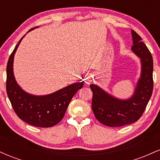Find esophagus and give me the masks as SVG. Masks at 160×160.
<instances>
[{"mask_svg":"<svg viewBox=\"0 0 160 160\" xmlns=\"http://www.w3.org/2000/svg\"><path fill=\"white\" fill-rule=\"evenodd\" d=\"M88 78H90V77H88ZM88 80H89V79H88ZM87 82L88 84H89V80H88V82Z\"/></svg>","mask_w":160,"mask_h":160,"instance_id":"obj_1","label":"esophagus"}]
</instances>
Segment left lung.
Returning a JSON list of instances; mask_svg holds the SVG:
<instances>
[{
	"label": "left lung",
	"mask_w": 160,
	"mask_h": 160,
	"mask_svg": "<svg viewBox=\"0 0 160 160\" xmlns=\"http://www.w3.org/2000/svg\"><path fill=\"white\" fill-rule=\"evenodd\" d=\"M132 50L141 58V76L133 96L128 100H119L108 95L98 86L90 85L92 92V109L101 123L111 127L123 126L136 122L146 109L153 89V57L141 38L132 30Z\"/></svg>",
	"instance_id": "1"
}]
</instances>
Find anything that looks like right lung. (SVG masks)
Listing matches in <instances>:
<instances>
[{"label":"right lung","mask_w":160,"mask_h":160,"mask_svg":"<svg viewBox=\"0 0 160 160\" xmlns=\"http://www.w3.org/2000/svg\"><path fill=\"white\" fill-rule=\"evenodd\" d=\"M32 29L34 28L29 31ZM22 39L16 46L7 62V95L14 111L21 120L38 127H51L62 120L71 98L82 87L83 82L71 84L44 96H35L24 92L16 83L12 71L14 54Z\"/></svg>","instance_id":"right-lung-1"}]
</instances>
